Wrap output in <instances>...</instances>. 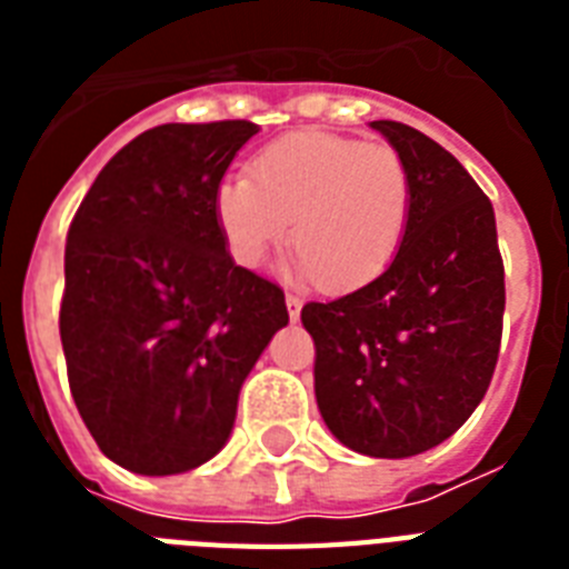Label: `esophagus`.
<instances>
[{"mask_svg":"<svg viewBox=\"0 0 569 569\" xmlns=\"http://www.w3.org/2000/svg\"><path fill=\"white\" fill-rule=\"evenodd\" d=\"M301 298H298V295H292V292H289V295H286V307H289V319H292V321H298V319H301Z\"/></svg>","mask_w":569,"mask_h":569,"instance_id":"34e87169","label":"esophagus"}]
</instances>
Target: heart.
I'll return each instance as SVG.
<instances>
[{
    "mask_svg": "<svg viewBox=\"0 0 569 569\" xmlns=\"http://www.w3.org/2000/svg\"><path fill=\"white\" fill-rule=\"evenodd\" d=\"M248 176L214 191L239 266L259 268L292 230L295 271L348 289L378 277L405 239L413 182L396 147L307 129L262 147Z\"/></svg>",
    "mask_w": 569,
    "mask_h": 569,
    "instance_id": "heart-1",
    "label": "heart"
}]
</instances>
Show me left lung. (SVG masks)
I'll list each match as a JSON object with an SVG mask.
<instances>
[{"label":"left lung","mask_w":569,"mask_h":569,"mask_svg":"<svg viewBox=\"0 0 569 569\" xmlns=\"http://www.w3.org/2000/svg\"><path fill=\"white\" fill-rule=\"evenodd\" d=\"M413 182L396 259L337 301H310L316 401L339 442L369 458L440 446L485 398L502 342L505 266L493 203L419 129L372 120Z\"/></svg>","instance_id":"1"}]
</instances>
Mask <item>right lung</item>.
Masks as SVG:
<instances>
[{
	"instance_id": "add662e5",
	"label": "right lung",
	"mask_w": 569,
	"mask_h": 569,
	"mask_svg": "<svg viewBox=\"0 0 569 569\" xmlns=\"http://www.w3.org/2000/svg\"><path fill=\"white\" fill-rule=\"evenodd\" d=\"M250 120L164 123L129 141L76 209L61 346L109 460L177 476L223 449L239 389L289 321L283 289L232 262L214 191Z\"/></svg>"
}]
</instances>
